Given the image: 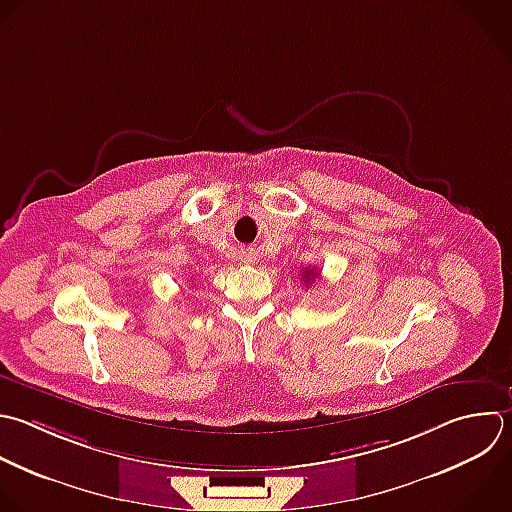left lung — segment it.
I'll return each mask as SVG.
<instances>
[{"label":"left lung","instance_id":"1","mask_svg":"<svg viewBox=\"0 0 512 512\" xmlns=\"http://www.w3.org/2000/svg\"><path fill=\"white\" fill-rule=\"evenodd\" d=\"M302 276H304V284H306V282H314V278H316V276H320V272H316L314 268H312V270H308V268H306V270L302 272Z\"/></svg>","mask_w":512,"mask_h":512}]
</instances>
